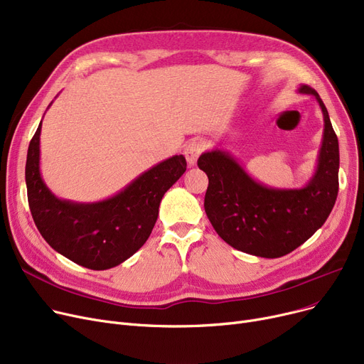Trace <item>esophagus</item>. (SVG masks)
<instances>
[{"label":"esophagus","mask_w":364,"mask_h":364,"mask_svg":"<svg viewBox=\"0 0 364 364\" xmlns=\"http://www.w3.org/2000/svg\"><path fill=\"white\" fill-rule=\"evenodd\" d=\"M203 149H205V143L202 140H199V139H195V140L188 141L186 144V147H184V156H186L188 165H195L196 164V161H198L200 153L203 151Z\"/></svg>","instance_id":"34e87169"}]
</instances>
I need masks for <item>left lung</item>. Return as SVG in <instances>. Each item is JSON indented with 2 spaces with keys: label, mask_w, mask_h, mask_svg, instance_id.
Returning <instances> with one entry per match:
<instances>
[{
  "label": "left lung",
  "mask_w": 364,
  "mask_h": 364,
  "mask_svg": "<svg viewBox=\"0 0 364 364\" xmlns=\"http://www.w3.org/2000/svg\"><path fill=\"white\" fill-rule=\"evenodd\" d=\"M311 94L323 112V141L314 176L301 188H274L254 180L228 151H205L198 166L209 184L205 213L218 236L235 250L262 258H279L309 240L328 220L338 196L339 146L326 106Z\"/></svg>",
  "instance_id": "obj_1"
}]
</instances>
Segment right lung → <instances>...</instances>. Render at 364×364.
I'll list each match as a JSON object with an SVG mask.
<instances>
[{"instance_id":"obj_1","label":"right lung","mask_w":364,"mask_h":364,"mask_svg":"<svg viewBox=\"0 0 364 364\" xmlns=\"http://www.w3.org/2000/svg\"><path fill=\"white\" fill-rule=\"evenodd\" d=\"M41 124L29 143L25 178L35 225L54 251L91 270H107L136 254L158 220L166 190L186 171L183 155L151 166L119 193L100 202L59 199L40 171Z\"/></svg>"}]
</instances>
